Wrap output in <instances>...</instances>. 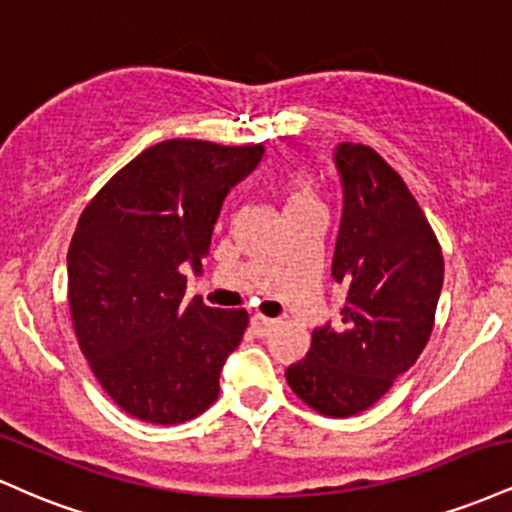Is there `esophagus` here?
<instances>
[{
	"mask_svg": "<svg viewBox=\"0 0 512 512\" xmlns=\"http://www.w3.org/2000/svg\"><path fill=\"white\" fill-rule=\"evenodd\" d=\"M250 325H252V330H255L257 337H267V334L272 332L276 325H279V320H272V317H264V315H252Z\"/></svg>",
	"mask_w": 512,
	"mask_h": 512,
	"instance_id": "34e87169",
	"label": "esophagus"
}]
</instances>
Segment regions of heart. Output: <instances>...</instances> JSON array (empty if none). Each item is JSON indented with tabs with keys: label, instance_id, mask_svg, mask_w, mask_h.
<instances>
[{
	"label": "heart",
	"instance_id": "obj_1",
	"mask_svg": "<svg viewBox=\"0 0 512 512\" xmlns=\"http://www.w3.org/2000/svg\"><path fill=\"white\" fill-rule=\"evenodd\" d=\"M284 195H286V207L291 204H308L315 202V185L310 180L308 173H291L289 178L284 180Z\"/></svg>",
	"mask_w": 512,
	"mask_h": 512
}]
</instances>
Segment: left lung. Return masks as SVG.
Segmentation results:
<instances>
[{
	"mask_svg": "<svg viewBox=\"0 0 512 512\" xmlns=\"http://www.w3.org/2000/svg\"><path fill=\"white\" fill-rule=\"evenodd\" d=\"M334 166L344 207L332 276L346 289L344 325L313 330L286 383L339 419L373 407L421 356L443 289V252L409 187L370 146L337 144Z\"/></svg>",
	"mask_w": 512,
	"mask_h": 512,
	"instance_id": "obj_1",
	"label": "left lung"
}]
</instances>
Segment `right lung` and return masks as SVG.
I'll return each instance as SVG.
<instances>
[{"instance_id":"right-lung-1","label":"right lung","mask_w":512,"mask_h":512,"mask_svg":"<svg viewBox=\"0 0 512 512\" xmlns=\"http://www.w3.org/2000/svg\"><path fill=\"white\" fill-rule=\"evenodd\" d=\"M264 146L168 139L142 151L88 202L67 255L76 339L103 390L134 419L182 424L219 397L248 313L187 301L221 204Z\"/></svg>"}]
</instances>
